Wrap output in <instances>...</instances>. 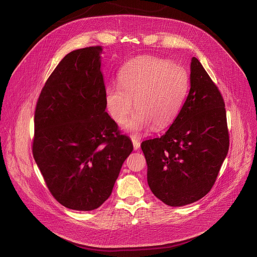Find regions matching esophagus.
<instances>
[{
    "instance_id": "obj_1",
    "label": "esophagus",
    "mask_w": 257,
    "mask_h": 257,
    "mask_svg": "<svg viewBox=\"0 0 257 257\" xmlns=\"http://www.w3.org/2000/svg\"><path fill=\"white\" fill-rule=\"evenodd\" d=\"M132 142H133V146H134V150H138L140 148V141L135 139V138H132Z\"/></svg>"
}]
</instances>
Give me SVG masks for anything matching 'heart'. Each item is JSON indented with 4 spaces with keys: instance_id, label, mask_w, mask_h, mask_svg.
I'll list each match as a JSON object with an SVG mask.
<instances>
[{
    "instance_id": "b5f03b06",
    "label": "heart",
    "mask_w": 257,
    "mask_h": 257,
    "mask_svg": "<svg viewBox=\"0 0 257 257\" xmlns=\"http://www.w3.org/2000/svg\"><path fill=\"white\" fill-rule=\"evenodd\" d=\"M189 87L184 68L166 59L141 56L129 61L120 71L119 85L105 89V105L113 120L123 125L134 108L136 113L126 128L140 134L152 126L169 127L180 114Z\"/></svg>"
}]
</instances>
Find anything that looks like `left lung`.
<instances>
[{
	"mask_svg": "<svg viewBox=\"0 0 257 257\" xmlns=\"http://www.w3.org/2000/svg\"><path fill=\"white\" fill-rule=\"evenodd\" d=\"M190 90L169 130L145 140L152 192L170 206H183L212 188L230 144L225 101L201 63L191 60Z\"/></svg>",
	"mask_w": 257,
	"mask_h": 257,
	"instance_id": "left-lung-1",
	"label": "left lung"
}]
</instances>
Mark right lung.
Here are the masks:
<instances>
[{"label": "right lung", "mask_w": 257, "mask_h": 257, "mask_svg": "<svg viewBox=\"0 0 257 257\" xmlns=\"http://www.w3.org/2000/svg\"><path fill=\"white\" fill-rule=\"evenodd\" d=\"M101 46L66 55L36 102L32 155L54 198L92 210L112 194L132 153L129 137L105 112Z\"/></svg>", "instance_id": "1"}]
</instances>
